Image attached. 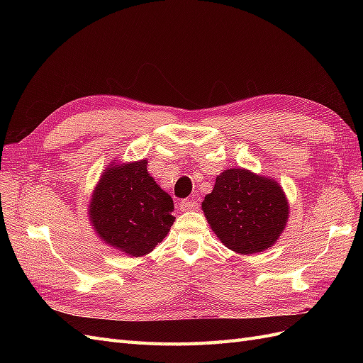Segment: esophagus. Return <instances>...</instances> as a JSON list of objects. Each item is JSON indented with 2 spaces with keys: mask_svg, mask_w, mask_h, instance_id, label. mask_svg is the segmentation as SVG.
I'll list each match as a JSON object with an SVG mask.
<instances>
[{
  "mask_svg": "<svg viewBox=\"0 0 363 363\" xmlns=\"http://www.w3.org/2000/svg\"><path fill=\"white\" fill-rule=\"evenodd\" d=\"M180 208L183 212H188V211H196L199 208V203L195 200H184L180 203Z\"/></svg>",
  "mask_w": 363,
  "mask_h": 363,
  "instance_id": "34e87169",
  "label": "esophagus"
}]
</instances>
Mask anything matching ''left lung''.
Wrapping results in <instances>:
<instances>
[{"instance_id":"left-lung-1","label":"left lung","mask_w":363,"mask_h":363,"mask_svg":"<svg viewBox=\"0 0 363 363\" xmlns=\"http://www.w3.org/2000/svg\"><path fill=\"white\" fill-rule=\"evenodd\" d=\"M201 208L216 238L239 255L272 247L289 218L280 184L244 168L219 174Z\"/></svg>"}]
</instances>
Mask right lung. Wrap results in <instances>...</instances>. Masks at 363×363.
<instances>
[{"label": "right lung", "mask_w": 363, "mask_h": 363, "mask_svg": "<svg viewBox=\"0 0 363 363\" xmlns=\"http://www.w3.org/2000/svg\"><path fill=\"white\" fill-rule=\"evenodd\" d=\"M148 160L115 163L103 172L92 194L89 218L106 244L140 257L168 235L174 201L147 171Z\"/></svg>", "instance_id": "obj_1"}]
</instances>
